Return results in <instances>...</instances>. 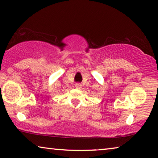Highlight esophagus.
<instances>
[{
	"instance_id": "34e87169",
	"label": "esophagus",
	"mask_w": 158,
	"mask_h": 158,
	"mask_svg": "<svg viewBox=\"0 0 158 158\" xmlns=\"http://www.w3.org/2000/svg\"><path fill=\"white\" fill-rule=\"evenodd\" d=\"M75 87L77 88V89H80L81 87V84H79V83H77V84H75Z\"/></svg>"
}]
</instances>
